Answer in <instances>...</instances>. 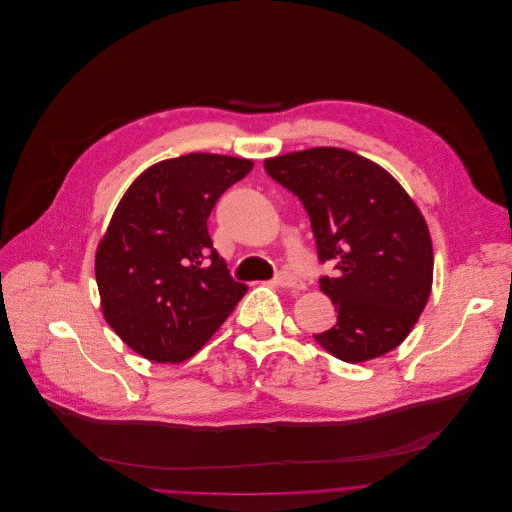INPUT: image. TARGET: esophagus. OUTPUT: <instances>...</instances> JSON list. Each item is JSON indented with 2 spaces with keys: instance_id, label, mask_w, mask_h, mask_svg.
Returning <instances> with one entry per match:
<instances>
[{
  "instance_id": "1",
  "label": "esophagus",
  "mask_w": 512,
  "mask_h": 512,
  "mask_svg": "<svg viewBox=\"0 0 512 512\" xmlns=\"http://www.w3.org/2000/svg\"><path fill=\"white\" fill-rule=\"evenodd\" d=\"M274 282H276L278 286H282V288H298V290L304 288L302 280H298V278H296L294 274H290V272H280V274H276Z\"/></svg>"
}]
</instances>
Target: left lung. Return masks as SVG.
<instances>
[{
    "label": "left lung",
    "mask_w": 512,
    "mask_h": 512,
    "mask_svg": "<svg viewBox=\"0 0 512 512\" xmlns=\"http://www.w3.org/2000/svg\"><path fill=\"white\" fill-rule=\"evenodd\" d=\"M309 214L319 260L333 266L321 290L337 323L315 335L333 357L361 363L401 345L432 292L428 224L405 189L377 163L337 147L264 161Z\"/></svg>",
    "instance_id": "left-lung-1"
}]
</instances>
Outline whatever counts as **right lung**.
I'll return each instance as SVG.
<instances>
[{
	"label": "right lung",
	"mask_w": 512,
	"mask_h": 512,
	"mask_svg": "<svg viewBox=\"0 0 512 512\" xmlns=\"http://www.w3.org/2000/svg\"><path fill=\"white\" fill-rule=\"evenodd\" d=\"M252 167L228 155H181L143 171L119 201L94 274L102 315L145 359H189L246 294L216 252L208 218Z\"/></svg>",
	"instance_id": "1"
}]
</instances>
